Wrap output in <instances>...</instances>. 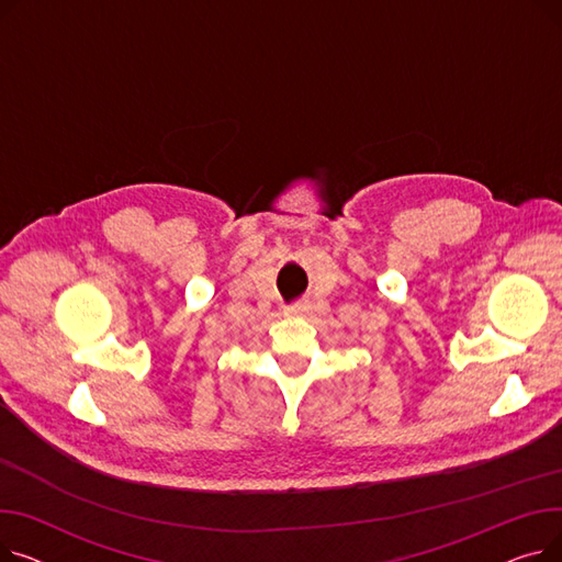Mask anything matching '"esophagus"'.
<instances>
[{"mask_svg": "<svg viewBox=\"0 0 562 562\" xmlns=\"http://www.w3.org/2000/svg\"><path fill=\"white\" fill-rule=\"evenodd\" d=\"M310 312V303L307 301H293L291 305H286V314L291 316H303Z\"/></svg>", "mask_w": 562, "mask_h": 562, "instance_id": "obj_1", "label": "esophagus"}]
</instances>
